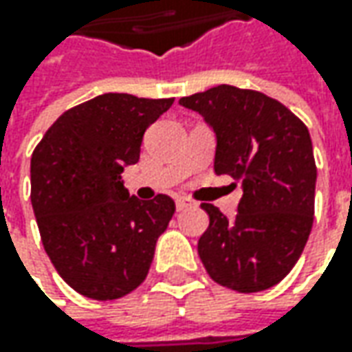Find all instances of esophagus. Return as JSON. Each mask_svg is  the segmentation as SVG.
Listing matches in <instances>:
<instances>
[{
	"instance_id": "34e87169",
	"label": "esophagus",
	"mask_w": 352,
	"mask_h": 352,
	"mask_svg": "<svg viewBox=\"0 0 352 352\" xmlns=\"http://www.w3.org/2000/svg\"><path fill=\"white\" fill-rule=\"evenodd\" d=\"M190 206H192V201H190L188 197H178V199H176V208H178V211L186 210V208H190Z\"/></svg>"
}]
</instances>
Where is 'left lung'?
I'll use <instances>...</instances> for the list:
<instances>
[{
	"instance_id": "8db88e82",
	"label": "left lung",
	"mask_w": 352,
	"mask_h": 352,
	"mask_svg": "<svg viewBox=\"0 0 352 352\" xmlns=\"http://www.w3.org/2000/svg\"><path fill=\"white\" fill-rule=\"evenodd\" d=\"M206 117L215 137L217 174L243 188L229 221L201 204L210 227L197 254L213 282L252 294L276 286L298 263L314 225L316 158L304 121L256 89L215 86L180 100Z\"/></svg>"
}]
</instances>
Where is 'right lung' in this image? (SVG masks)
<instances>
[{"label": "right lung", "instance_id": "right-lung-1", "mask_svg": "<svg viewBox=\"0 0 352 352\" xmlns=\"http://www.w3.org/2000/svg\"><path fill=\"white\" fill-rule=\"evenodd\" d=\"M172 103L103 94L64 111L34 146L31 201L43 247L86 298H123L148 274L176 206L166 194L129 196L121 172L139 162L144 131Z\"/></svg>", "mask_w": 352, "mask_h": 352}]
</instances>
